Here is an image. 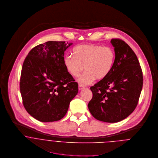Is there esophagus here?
I'll list each match as a JSON object with an SVG mask.
<instances>
[{"label":"esophagus","mask_w":158,"mask_h":158,"mask_svg":"<svg viewBox=\"0 0 158 158\" xmlns=\"http://www.w3.org/2000/svg\"><path fill=\"white\" fill-rule=\"evenodd\" d=\"M85 87L83 86H82V85H80L78 86V89H79V90H82V89H85Z\"/></svg>","instance_id":"34e87169"}]
</instances>
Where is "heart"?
Wrapping results in <instances>:
<instances>
[{"mask_svg":"<svg viewBox=\"0 0 158 158\" xmlns=\"http://www.w3.org/2000/svg\"><path fill=\"white\" fill-rule=\"evenodd\" d=\"M73 54L65 56L64 64L73 77H78L85 66L86 70L78 80L81 85H89L96 78H105L111 72L115 60V53L110 47L81 45L73 49Z\"/></svg>","mask_w":158,"mask_h":158,"instance_id":"b5f03b06","label":"heart"}]
</instances>
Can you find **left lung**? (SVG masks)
Masks as SVG:
<instances>
[{
  "mask_svg": "<svg viewBox=\"0 0 158 158\" xmlns=\"http://www.w3.org/2000/svg\"><path fill=\"white\" fill-rule=\"evenodd\" d=\"M115 60L109 74L91 87L93 98L88 104L98 120L117 123L136 108L143 86V74L136 54L123 40H111Z\"/></svg>",
  "mask_w": 158,
  "mask_h": 158,
  "instance_id": "obj_1",
  "label": "left lung"
}]
</instances>
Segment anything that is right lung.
<instances>
[{
    "instance_id": "add662e5",
    "label": "right lung",
    "mask_w": 158,
    "mask_h": 158,
    "mask_svg": "<svg viewBox=\"0 0 158 158\" xmlns=\"http://www.w3.org/2000/svg\"><path fill=\"white\" fill-rule=\"evenodd\" d=\"M49 41L32 48L21 70L20 92L23 105L33 118L41 122L61 119L78 85L64 64L65 51L72 45Z\"/></svg>"
}]
</instances>
